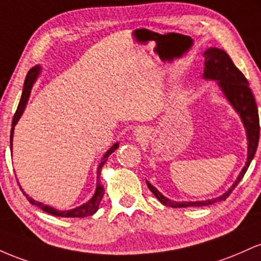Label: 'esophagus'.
Returning <instances> with one entry per match:
<instances>
[{"mask_svg": "<svg viewBox=\"0 0 261 261\" xmlns=\"http://www.w3.org/2000/svg\"><path fill=\"white\" fill-rule=\"evenodd\" d=\"M146 134H148V129L144 127H138L136 130H134V136L139 139L144 138V137H146Z\"/></svg>", "mask_w": 261, "mask_h": 261, "instance_id": "1", "label": "esophagus"}]
</instances>
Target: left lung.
<instances>
[{
    "label": "left lung",
    "instance_id": "8db88e82",
    "mask_svg": "<svg viewBox=\"0 0 261 261\" xmlns=\"http://www.w3.org/2000/svg\"><path fill=\"white\" fill-rule=\"evenodd\" d=\"M204 57V69L203 76L204 80H213L217 83V86L223 93L224 98L227 99L228 103L233 107V110L241 117V121L244 125L245 134H247L248 142V154L247 162H245L244 168L239 172L238 177L234 181L233 185L221 196L215 198L204 201H171L170 198L164 196L156 187L151 185L148 180L146 185L149 190L153 192L155 197L158 198L163 204L174 208H181V207H200L208 206V204L215 203V202L224 201L230 192L236 189L239 181L242 180L244 174L250 165L254 155H255L257 143H259L260 136V125H259V115H257V107L255 98H254L253 92L249 89L248 81L245 76L242 74L241 70L233 64L229 55L222 49L212 48L206 49L203 53Z\"/></svg>",
    "mask_w": 261,
    "mask_h": 261
}]
</instances>
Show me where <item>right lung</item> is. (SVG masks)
<instances>
[{
	"mask_svg": "<svg viewBox=\"0 0 261 261\" xmlns=\"http://www.w3.org/2000/svg\"><path fill=\"white\" fill-rule=\"evenodd\" d=\"M40 72H42V66H40V65H36L34 67H32L31 70H29V72L27 74V77H25L24 86H23L22 97H20L19 105H18V107H17L16 115H14L13 121H12V129H11V149H12L14 125H16L17 123H18L19 118H20V117H22L23 112H24L25 106H27V103H28L29 95H31L32 87H33V85L36 84L38 76L40 75ZM118 146H119V143L117 142V143H115V144H113L112 146H111L110 149H108L106 153H105L103 158H102L101 162H99L98 166H97V182H96V191H95V194L92 195V197L90 198L89 201L85 202V203L81 204V206L75 207V208H72V210L60 211V210L54 208V207H51V206H48V204H44V203H42V202H39V201L33 200V198L29 197V196H28L27 194H25L24 191H23L22 187L19 186L20 190H22L23 194H24V196L28 198V201L31 202L32 204H34V206L39 207V208H42V210L44 211V212L49 213V215L57 216V217H65V218H83V217H87V216L95 215V213L97 212L99 203H101L102 197H103V195H105V189H103V186H102L101 182H99V175H101L102 166H103L105 163L107 162L108 156H110V155L112 154L113 151H115L116 149L118 148Z\"/></svg>",
	"mask_w": 261,
	"mask_h": 261,
	"instance_id": "add662e5",
	"label": "right lung"
}]
</instances>
